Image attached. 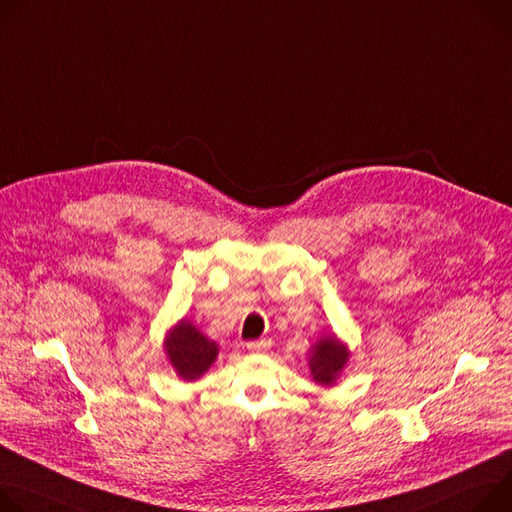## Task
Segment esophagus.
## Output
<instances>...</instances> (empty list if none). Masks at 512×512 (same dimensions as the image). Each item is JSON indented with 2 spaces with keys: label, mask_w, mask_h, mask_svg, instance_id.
<instances>
[{
  "label": "esophagus",
  "mask_w": 512,
  "mask_h": 512,
  "mask_svg": "<svg viewBox=\"0 0 512 512\" xmlns=\"http://www.w3.org/2000/svg\"><path fill=\"white\" fill-rule=\"evenodd\" d=\"M271 347V341L269 339H257V341H249L247 343V349L253 351V353H263Z\"/></svg>",
  "instance_id": "obj_1"
}]
</instances>
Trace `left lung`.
<instances>
[{"label":"left lung","mask_w":512,"mask_h":512,"mask_svg":"<svg viewBox=\"0 0 512 512\" xmlns=\"http://www.w3.org/2000/svg\"><path fill=\"white\" fill-rule=\"evenodd\" d=\"M347 357H349V353L335 337L322 339L320 343L314 345V351L310 357L312 378L324 386L335 384L339 371L347 363Z\"/></svg>","instance_id":"1"}]
</instances>
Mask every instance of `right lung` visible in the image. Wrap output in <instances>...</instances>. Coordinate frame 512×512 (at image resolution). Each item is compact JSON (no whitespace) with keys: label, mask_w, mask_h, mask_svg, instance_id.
<instances>
[{"label":"right lung","mask_w":512,"mask_h":512,"mask_svg":"<svg viewBox=\"0 0 512 512\" xmlns=\"http://www.w3.org/2000/svg\"><path fill=\"white\" fill-rule=\"evenodd\" d=\"M167 355L183 380H196L218 355L214 341L206 339L192 322H179L167 339Z\"/></svg>","instance_id":"right-lung-1"}]
</instances>
